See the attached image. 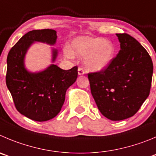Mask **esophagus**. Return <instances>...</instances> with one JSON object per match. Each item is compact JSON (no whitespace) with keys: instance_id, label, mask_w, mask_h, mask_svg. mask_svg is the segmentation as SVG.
<instances>
[{"instance_id":"34e87169","label":"esophagus","mask_w":156,"mask_h":156,"mask_svg":"<svg viewBox=\"0 0 156 156\" xmlns=\"http://www.w3.org/2000/svg\"><path fill=\"white\" fill-rule=\"evenodd\" d=\"M78 75H85V71H84V70L82 69V68H79L78 69Z\"/></svg>"}]
</instances>
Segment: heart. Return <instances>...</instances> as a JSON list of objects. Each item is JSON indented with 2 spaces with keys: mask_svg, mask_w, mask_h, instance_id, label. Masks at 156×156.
Listing matches in <instances>:
<instances>
[{
  "mask_svg": "<svg viewBox=\"0 0 156 156\" xmlns=\"http://www.w3.org/2000/svg\"><path fill=\"white\" fill-rule=\"evenodd\" d=\"M64 52L68 58L85 57L83 65L85 69L91 72H99L112 63L115 48L112 42L102 37L81 36L73 39L70 48H65Z\"/></svg>",
  "mask_w": 156,
  "mask_h": 156,
  "instance_id": "obj_1",
  "label": "heart"
}]
</instances>
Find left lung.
I'll list each match as a JSON object with an SVG mask.
<instances>
[{
	"label": "left lung",
	"instance_id": "obj_1",
	"mask_svg": "<svg viewBox=\"0 0 156 156\" xmlns=\"http://www.w3.org/2000/svg\"><path fill=\"white\" fill-rule=\"evenodd\" d=\"M120 51L103 71L88 74L91 92L107 119L120 121L133 116L148 98L153 64L147 51L127 34H116Z\"/></svg>",
	"mask_w": 156,
	"mask_h": 156
}]
</instances>
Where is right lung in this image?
<instances>
[{"mask_svg": "<svg viewBox=\"0 0 156 156\" xmlns=\"http://www.w3.org/2000/svg\"><path fill=\"white\" fill-rule=\"evenodd\" d=\"M57 32L52 29L33 30L24 34L10 50L7 58L6 84L17 111L37 122H45L60 112L68 88L78 77L76 66L63 70L54 62L58 50L52 48L51 65L43 71L31 72L26 68L25 55L35 42L55 45Z\"/></svg>", "mask_w": 156, "mask_h": 156, "instance_id": "add662e5", "label": "right lung"}]
</instances>
